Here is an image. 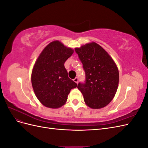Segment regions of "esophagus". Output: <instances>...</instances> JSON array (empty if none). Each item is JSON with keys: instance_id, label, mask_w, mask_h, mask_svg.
Wrapping results in <instances>:
<instances>
[{"instance_id": "esophagus-1", "label": "esophagus", "mask_w": 148, "mask_h": 148, "mask_svg": "<svg viewBox=\"0 0 148 148\" xmlns=\"http://www.w3.org/2000/svg\"><path fill=\"white\" fill-rule=\"evenodd\" d=\"M73 81H74L76 83H78V81H79L78 77H76L75 79H73Z\"/></svg>"}]
</instances>
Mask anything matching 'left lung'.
Instances as JSON below:
<instances>
[{"label":"left lung","instance_id":"1","mask_svg":"<svg viewBox=\"0 0 148 148\" xmlns=\"http://www.w3.org/2000/svg\"><path fill=\"white\" fill-rule=\"evenodd\" d=\"M85 72V82L79 83L86 104L92 109L102 108L112 100L117 90V66L104 49L95 42L75 48Z\"/></svg>","mask_w":148,"mask_h":148}]
</instances>
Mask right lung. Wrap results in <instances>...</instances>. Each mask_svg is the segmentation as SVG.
<instances>
[{
	"instance_id": "right-lung-1",
	"label": "right lung",
	"mask_w": 148,
	"mask_h": 148,
	"mask_svg": "<svg viewBox=\"0 0 148 148\" xmlns=\"http://www.w3.org/2000/svg\"><path fill=\"white\" fill-rule=\"evenodd\" d=\"M73 52L55 41L44 49L36 62L31 83L36 96L44 106L53 109L62 106L71 89L77 86L69 78L64 66Z\"/></svg>"
}]
</instances>
